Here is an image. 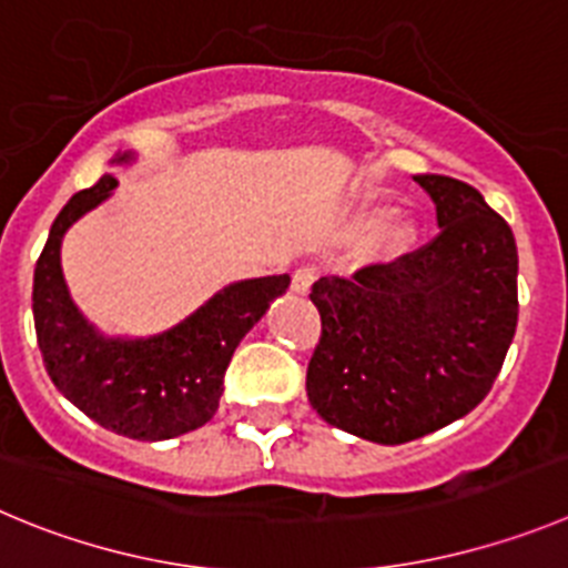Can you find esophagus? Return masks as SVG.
Here are the masks:
<instances>
[{
	"label": "esophagus",
	"instance_id": "obj_1",
	"mask_svg": "<svg viewBox=\"0 0 568 568\" xmlns=\"http://www.w3.org/2000/svg\"><path fill=\"white\" fill-rule=\"evenodd\" d=\"M314 280H316V268L303 265V268H296L294 277H291V288H294L296 294H308V288L314 285Z\"/></svg>",
	"mask_w": 568,
	"mask_h": 568
}]
</instances>
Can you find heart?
I'll return each mask as SVG.
<instances>
[{"label": "heart", "mask_w": 568, "mask_h": 568, "mask_svg": "<svg viewBox=\"0 0 568 568\" xmlns=\"http://www.w3.org/2000/svg\"><path fill=\"white\" fill-rule=\"evenodd\" d=\"M382 212H385V203L373 201L371 197V201L362 203L359 212H356V223H359V226H371V223L379 221ZM407 237H410V226H407L405 221H390L385 229H382V246L387 248L402 246Z\"/></svg>", "instance_id": "heart-1"}]
</instances>
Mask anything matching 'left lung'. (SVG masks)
Listing matches in <instances>:
<instances>
[{
    "label": "left lung",
    "mask_w": 568,
    "mask_h": 568,
    "mask_svg": "<svg viewBox=\"0 0 568 568\" xmlns=\"http://www.w3.org/2000/svg\"><path fill=\"white\" fill-rule=\"evenodd\" d=\"M413 181L436 203V237L311 285L322 320L305 379L311 407L376 444L413 442L467 416L493 387L518 325V248L507 221L469 183Z\"/></svg>",
    "instance_id": "8db88e82"
}]
</instances>
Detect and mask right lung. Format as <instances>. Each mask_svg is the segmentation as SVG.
I'll return each instance as SVG.
<instances>
[{
    "label": "right lung",
    "instance_id": "add662e5",
    "mask_svg": "<svg viewBox=\"0 0 568 568\" xmlns=\"http://www.w3.org/2000/svg\"><path fill=\"white\" fill-rule=\"evenodd\" d=\"M119 155L115 163H126ZM119 181L101 178L68 201L50 226L33 274L36 339L53 385L106 430L161 442L197 430L221 405L234 347L254 328L288 274L226 285L172 331L150 339H106L79 314L61 277V237L81 214L110 197Z\"/></svg>",
    "mask_w": 568,
    "mask_h": 568
}]
</instances>
